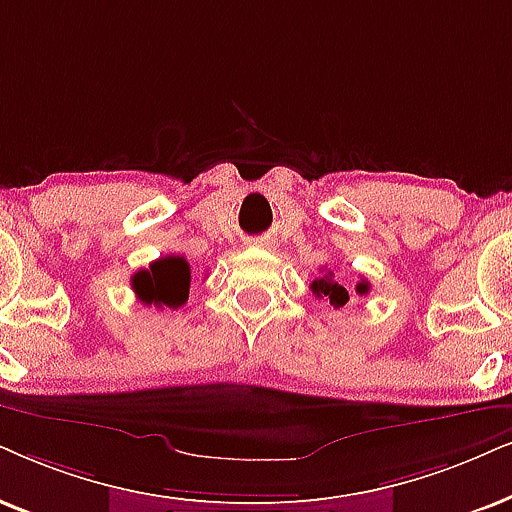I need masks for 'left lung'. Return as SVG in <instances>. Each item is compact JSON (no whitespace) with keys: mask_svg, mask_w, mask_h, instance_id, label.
Returning <instances> with one entry per match:
<instances>
[{"mask_svg":"<svg viewBox=\"0 0 512 512\" xmlns=\"http://www.w3.org/2000/svg\"><path fill=\"white\" fill-rule=\"evenodd\" d=\"M309 288H312L314 297H319V300L331 302L335 309L345 307L347 300H349L347 288H342L340 283L335 281L331 271H328V274H321L319 278H314L312 286H309ZM368 290H371V286H368V281H359V283H357V295H366Z\"/></svg>","mask_w":512,"mask_h":512,"instance_id":"left-lung-1","label":"left lung"}]
</instances>
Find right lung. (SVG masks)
<instances>
[{
    "instance_id": "add662e5",
    "label": "right lung",
    "mask_w": 512,
    "mask_h": 512,
    "mask_svg": "<svg viewBox=\"0 0 512 512\" xmlns=\"http://www.w3.org/2000/svg\"><path fill=\"white\" fill-rule=\"evenodd\" d=\"M191 267L181 255H167L132 276V290L146 307L179 309L189 300Z\"/></svg>"
}]
</instances>
